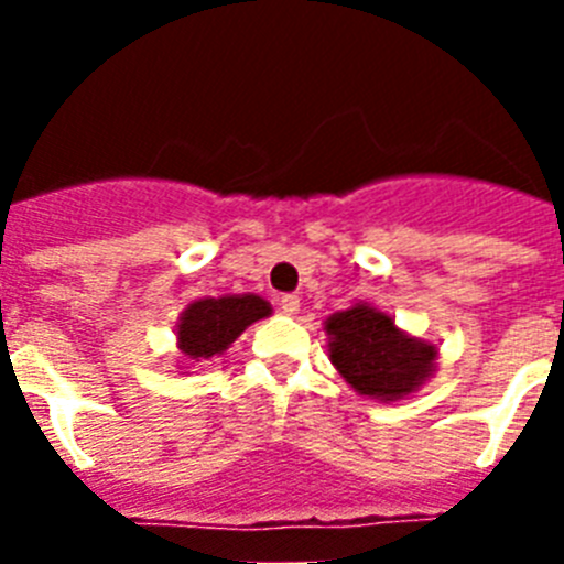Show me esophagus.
Instances as JSON below:
<instances>
[{
    "label": "esophagus",
    "instance_id": "34e87169",
    "mask_svg": "<svg viewBox=\"0 0 564 564\" xmlns=\"http://www.w3.org/2000/svg\"><path fill=\"white\" fill-rule=\"evenodd\" d=\"M276 302L279 307H282V313H288V316H293V313L299 311V296H293V293H282Z\"/></svg>",
    "mask_w": 564,
    "mask_h": 564
}]
</instances>
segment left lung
<instances>
[{
	"label": "left lung",
	"instance_id": "left-lung-1",
	"mask_svg": "<svg viewBox=\"0 0 564 564\" xmlns=\"http://www.w3.org/2000/svg\"><path fill=\"white\" fill-rule=\"evenodd\" d=\"M325 330L333 367L358 395L381 403L398 401L412 395L435 372V344L406 336L395 327V318L367 302L333 313Z\"/></svg>",
	"mask_w": 564,
	"mask_h": 564
}]
</instances>
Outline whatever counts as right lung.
<instances>
[{"mask_svg": "<svg viewBox=\"0 0 564 564\" xmlns=\"http://www.w3.org/2000/svg\"><path fill=\"white\" fill-rule=\"evenodd\" d=\"M265 316H271V305L253 293L197 299L181 313L177 347L186 361H208L214 356H223L239 333Z\"/></svg>", "mask_w": 564, "mask_h": 564, "instance_id": "1", "label": "right lung"}]
</instances>
